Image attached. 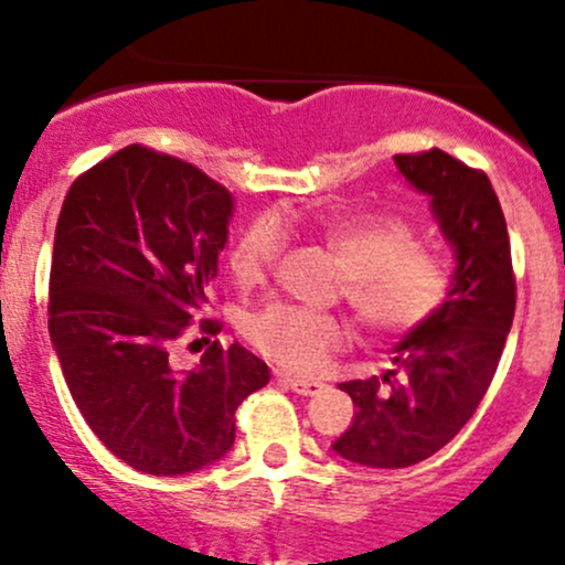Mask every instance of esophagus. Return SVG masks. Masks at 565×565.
<instances>
[{
  "mask_svg": "<svg viewBox=\"0 0 565 565\" xmlns=\"http://www.w3.org/2000/svg\"><path fill=\"white\" fill-rule=\"evenodd\" d=\"M276 380L284 382V385L291 387L295 393L300 395H316L323 391V382L319 380H305V377H295V374H287V372H276Z\"/></svg>",
  "mask_w": 565,
  "mask_h": 565,
  "instance_id": "34e87169",
  "label": "esophagus"
}]
</instances>
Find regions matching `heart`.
<instances>
[{"instance_id": "1", "label": "heart", "mask_w": 565, "mask_h": 565, "mask_svg": "<svg viewBox=\"0 0 565 565\" xmlns=\"http://www.w3.org/2000/svg\"><path fill=\"white\" fill-rule=\"evenodd\" d=\"M316 236L345 265L340 295H345L369 332L385 337L417 332L449 302L454 287L449 260L417 244V231L404 217H327L316 223ZM284 244V225L274 215L257 217L233 246V278L242 287L263 284ZM249 340L278 366L316 374L348 348L350 329L345 319L327 310L276 302L252 319Z\"/></svg>"}]
</instances>
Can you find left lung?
Wrapping results in <instances>:
<instances>
[{"label": "left lung", "mask_w": 565, "mask_h": 565, "mask_svg": "<svg viewBox=\"0 0 565 565\" xmlns=\"http://www.w3.org/2000/svg\"><path fill=\"white\" fill-rule=\"evenodd\" d=\"M395 167L430 196L457 270L444 310L395 345V369L340 385L355 417L332 449L387 470L423 462L462 430L494 380L515 316L508 223L486 172L440 148L398 153Z\"/></svg>", "instance_id": "8db88e82"}]
</instances>
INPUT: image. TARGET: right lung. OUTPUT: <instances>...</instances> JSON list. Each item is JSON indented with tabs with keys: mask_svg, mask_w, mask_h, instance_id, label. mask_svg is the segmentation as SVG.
Listing matches in <instances>:
<instances>
[{
	"mask_svg": "<svg viewBox=\"0 0 565 565\" xmlns=\"http://www.w3.org/2000/svg\"><path fill=\"white\" fill-rule=\"evenodd\" d=\"M231 217L228 188L138 142L79 174L57 217L47 313L63 377L108 451L148 476H185L225 457L233 414L270 380L238 342H210L191 372L172 366L188 329H223L193 319Z\"/></svg>",
	"mask_w": 565,
	"mask_h": 565,
	"instance_id": "obj_1",
	"label": "right lung"
}]
</instances>
